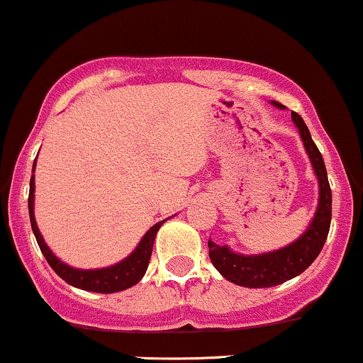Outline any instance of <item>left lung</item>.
I'll return each instance as SVG.
<instances>
[{
    "label": "left lung",
    "mask_w": 363,
    "mask_h": 363,
    "mask_svg": "<svg viewBox=\"0 0 363 363\" xmlns=\"http://www.w3.org/2000/svg\"><path fill=\"white\" fill-rule=\"evenodd\" d=\"M270 104L277 108H284V105L277 104V101H270ZM291 121L298 128L300 138H302L303 147H306L307 156L313 164L314 175L318 179L320 196H318L316 212H314L307 230L298 239L276 251L259 252V255H240V252L230 250L228 246H219V244L208 240V256H211L212 265L219 270L225 279L233 284H239V286L270 288L294 279L318 258L320 251L323 250L325 240H327L328 230H330L332 191L323 156L311 138L302 117L296 112H291Z\"/></svg>",
    "instance_id": "left-lung-1"
}]
</instances>
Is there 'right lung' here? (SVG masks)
Listing matches in <instances>:
<instances>
[{"label": "right lung", "instance_id": "1", "mask_svg": "<svg viewBox=\"0 0 363 363\" xmlns=\"http://www.w3.org/2000/svg\"><path fill=\"white\" fill-rule=\"evenodd\" d=\"M35 167L36 160L35 163H33V172H35ZM28 208L29 221H31V228L36 237V242H38L40 250H42L43 256H45V259L49 262V265L52 267L54 272H56L61 279L67 281L68 284H72V286L80 288V290L86 291H94V294H116V291L128 290V288L137 284L138 281L144 277L149 265V258H151L156 233H158L160 226L164 223L163 219V221L151 226V228L147 230V233L140 239L138 246L135 247V251L131 252L130 256H126L124 259H121L119 263H116V265L104 267V269H75V267H69L68 263L63 262V259L57 258V256L50 251V247L45 244L42 233H40L38 225H36L35 219V175H31V181H29Z\"/></svg>", "mask_w": 363, "mask_h": 363}]
</instances>
